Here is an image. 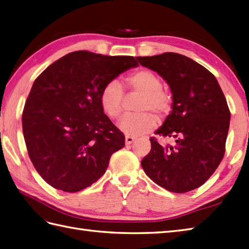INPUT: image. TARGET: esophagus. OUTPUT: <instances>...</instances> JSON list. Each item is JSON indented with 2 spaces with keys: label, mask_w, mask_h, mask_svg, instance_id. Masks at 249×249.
Masks as SVG:
<instances>
[{
  "label": "esophagus",
  "mask_w": 249,
  "mask_h": 249,
  "mask_svg": "<svg viewBox=\"0 0 249 249\" xmlns=\"http://www.w3.org/2000/svg\"><path fill=\"white\" fill-rule=\"evenodd\" d=\"M135 141V138L131 137V136H126L125 137V143L126 145H130V144Z\"/></svg>",
  "instance_id": "obj_1"
}]
</instances>
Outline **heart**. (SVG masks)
<instances>
[{
  "label": "heart",
  "mask_w": 249,
  "mask_h": 249,
  "mask_svg": "<svg viewBox=\"0 0 249 249\" xmlns=\"http://www.w3.org/2000/svg\"><path fill=\"white\" fill-rule=\"evenodd\" d=\"M125 87L130 92L140 93L136 109L140 110L127 114L121 120L120 129L128 136H140L154 129L159 117H165L172 110L173 96L162 88L159 75L148 69H140L125 78ZM103 111L112 120L120 119L124 110V88L119 80L112 79L103 87L100 94Z\"/></svg>",
  "instance_id": "heart-1"
}]
</instances>
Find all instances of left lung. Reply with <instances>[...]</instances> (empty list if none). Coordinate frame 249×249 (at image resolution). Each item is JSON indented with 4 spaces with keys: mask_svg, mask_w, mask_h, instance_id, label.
<instances>
[{
    "mask_svg": "<svg viewBox=\"0 0 249 249\" xmlns=\"http://www.w3.org/2000/svg\"><path fill=\"white\" fill-rule=\"evenodd\" d=\"M143 67L157 72L170 85L172 112L156 131L175 139L152 148L141 161L145 174L170 192L186 193L200 186L215 172L225 154L230 111L214 75L189 57L163 53L138 57Z\"/></svg>",
    "mask_w": 249,
    "mask_h": 249,
    "instance_id": "obj_1",
    "label": "left lung"
}]
</instances>
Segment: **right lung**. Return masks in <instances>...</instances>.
<instances>
[{
  "label": "right lung",
  "instance_id": "1",
  "mask_svg": "<svg viewBox=\"0 0 249 249\" xmlns=\"http://www.w3.org/2000/svg\"><path fill=\"white\" fill-rule=\"evenodd\" d=\"M137 66L131 56L76 51L35 80L22 113L23 136L35 169L50 186L78 192L105 174L125 137L104 113L101 91Z\"/></svg>",
  "mask_w": 249,
  "mask_h": 249
}]
</instances>
